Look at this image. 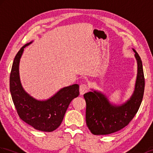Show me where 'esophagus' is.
Instances as JSON below:
<instances>
[{
	"mask_svg": "<svg viewBox=\"0 0 153 153\" xmlns=\"http://www.w3.org/2000/svg\"><path fill=\"white\" fill-rule=\"evenodd\" d=\"M88 90V86L87 85L81 84L79 87V93L81 95H83L85 93H87Z\"/></svg>",
	"mask_w": 153,
	"mask_h": 153,
	"instance_id": "34e87169",
	"label": "esophagus"
}]
</instances>
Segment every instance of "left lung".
Instances as JSON below:
<instances>
[{"label": "left lung", "mask_w": 153, "mask_h": 153, "mask_svg": "<svg viewBox=\"0 0 153 153\" xmlns=\"http://www.w3.org/2000/svg\"><path fill=\"white\" fill-rule=\"evenodd\" d=\"M137 65L134 90L125 103L116 105L110 102L101 91L91 89L83 97L86 101V123L92 134L108 135L117 132L128 125L140 108L145 88L143 65L140 55L134 49Z\"/></svg>", "instance_id": "obj_1"}]
</instances>
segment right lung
Segmentation results:
<instances>
[{
	"label": "right lung",
	"mask_w": 153,
	"mask_h": 153,
	"mask_svg": "<svg viewBox=\"0 0 153 153\" xmlns=\"http://www.w3.org/2000/svg\"><path fill=\"white\" fill-rule=\"evenodd\" d=\"M33 43L26 44L14 58L10 77V89L17 113L24 122L34 129L53 132L61 124L70 102L79 94V85L63 87L44 100L34 98L25 91L19 76V62L24 49Z\"/></svg>",
	"instance_id": "1"
}]
</instances>
